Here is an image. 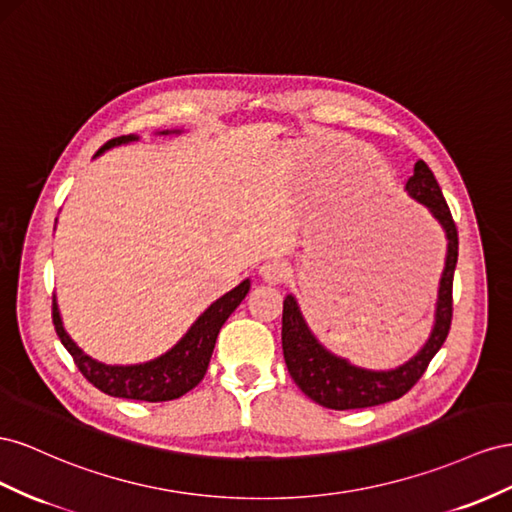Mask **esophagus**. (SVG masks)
<instances>
[{
	"instance_id": "esophagus-1",
	"label": "esophagus",
	"mask_w": 512,
	"mask_h": 512,
	"mask_svg": "<svg viewBox=\"0 0 512 512\" xmlns=\"http://www.w3.org/2000/svg\"><path fill=\"white\" fill-rule=\"evenodd\" d=\"M259 274L266 283H283L289 276V264L283 259H270L259 268Z\"/></svg>"
}]
</instances>
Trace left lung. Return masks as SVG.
Listing matches in <instances>:
<instances>
[{
  "instance_id": "obj_1",
  "label": "left lung",
  "mask_w": 512,
  "mask_h": 512,
  "mask_svg": "<svg viewBox=\"0 0 512 512\" xmlns=\"http://www.w3.org/2000/svg\"><path fill=\"white\" fill-rule=\"evenodd\" d=\"M405 191L433 214L448 240L446 266L440 279V291H437L435 324L427 343L422 345L414 358L390 371H369L356 367L345 358L328 352L315 339V334L306 326L294 296H287L283 302L281 337L287 371L306 397L328 407V410H360V407L382 405L403 397L427 371L429 362L440 352L448 337L452 321V279H455L459 257L457 225L452 221L442 188L425 160H418L414 165V175L407 180Z\"/></svg>"
}]
</instances>
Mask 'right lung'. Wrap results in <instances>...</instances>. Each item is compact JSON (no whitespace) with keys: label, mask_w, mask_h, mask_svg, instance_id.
<instances>
[{"label":"right lung","mask_w":512,"mask_h":512,"mask_svg":"<svg viewBox=\"0 0 512 512\" xmlns=\"http://www.w3.org/2000/svg\"><path fill=\"white\" fill-rule=\"evenodd\" d=\"M171 130H163L160 135H169ZM180 133V130H173ZM137 135H124L107 141L96 152L102 154L115 145L137 141ZM251 289V281H242L238 287H233L223 298L212 302L206 311L199 315V319L191 326L184 337L175 343L167 354L154 358L143 364H128V367H118V364H102L94 358L87 356L77 343L68 337V332L62 326L60 309L53 298V326L62 345L68 349V354L75 360L77 369L83 373L87 382L94 384L109 397L120 399H135V401H171L180 399L182 394L193 390L203 375L208 371V364L214 352V343L218 332H221L227 317L238 309L240 302Z\"/></svg>","instance_id":"add662e5"}]
</instances>
